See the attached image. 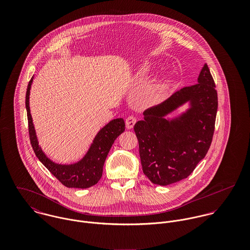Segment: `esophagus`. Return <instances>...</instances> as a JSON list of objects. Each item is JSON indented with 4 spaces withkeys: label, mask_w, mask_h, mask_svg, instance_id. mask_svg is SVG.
Here are the masks:
<instances>
[{
    "label": "esophagus",
    "mask_w": 250,
    "mask_h": 250,
    "mask_svg": "<svg viewBox=\"0 0 250 250\" xmlns=\"http://www.w3.org/2000/svg\"><path fill=\"white\" fill-rule=\"evenodd\" d=\"M136 122H137L136 117H134V116L127 117V119H126V127H127V129H129V130L133 129L134 125L136 124Z\"/></svg>",
    "instance_id": "obj_1"
}]
</instances>
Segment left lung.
<instances>
[{
    "label": "left lung",
    "mask_w": 250,
    "mask_h": 250,
    "mask_svg": "<svg viewBox=\"0 0 250 250\" xmlns=\"http://www.w3.org/2000/svg\"><path fill=\"white\" fill-rule=\"evenodd\" d=\"M184 104L174 116L170 114ZM217 93L205 63L197 83L175 92L162 104L143 112L135 124L143 173L156 185L186 179L205 158L214 135Z\"/></svg>",
    "instance_id": "obj_1"
}]
</instances>
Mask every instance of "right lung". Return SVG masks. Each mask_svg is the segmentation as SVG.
Listing matches in <instances>:
<instances>
[{"label": "right lung", "instance_id": "obj_1", "mask_svg": "<svg viewBox=\"0 0 250 250\" xmlns=\"http://www.w3.org/2000/svg\"><path fill=\"white\" fill-rule=\"evenodd\" d=\"M31 79L26 93V108L29 121V133L33 149L38 160L47 169L67 188H87L99 182L102 177L103 167L110 147L116 138L125 131L123 118L110 120L94 137L86 153L82 159L73 164H59L51 160L43 151L36 136V129L30 108V93L34 81Z\"/></svg>", "mask_w": 250, "mask_h": 250}]
</instances>
